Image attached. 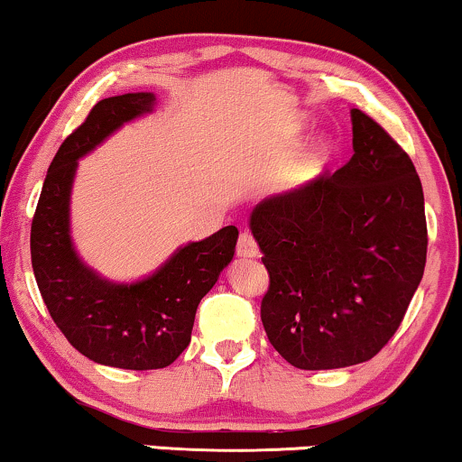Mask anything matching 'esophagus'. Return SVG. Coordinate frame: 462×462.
Returning a JSON list of instances; mask_svg holds the SVG:
<instances>
[{
    "mask_svg": "<svg viewBox=\"0 0 462 462\" xmlns=\"http://www.w3.org/2000/svg\"><path fill=\"white\" fill-rule=\"evenodd\" d=\"M236 254L241 255V258H258V254H260L258 243L254 241V236L249 235V232H243V235L238 236Z\"/></svg>",
    "mask_w": 462,
    "mask_h": 462,
    "instance_id": "1",
    "label": "esophagus"
}]
</instances>
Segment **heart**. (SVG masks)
Instances as JSON below:
<instances>
[{"instance_id":"1","label":"heart","mask_w":462,"mask_h":462,"mask_svg":"<svg viewBox=\"0 0 462 462\" xmlns=\"http://www.w3.org/2000/svg\"><path fill=\"white\" fill-rule=\"evenodd\" d=\"M301 129L303 125H299V131ZM336 157V137L329 135V133H320V135H316L314 140L301 150V154L292 161L291 171H288V182H291L292 187L312 185V182H316L322 174H325L327 168H329Z\"/></svg>"}]
</instances>
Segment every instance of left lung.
I'll return each mask as SVG.
<instances>
[{
    "label": "left lung",
    "instance_id": "obj_1",
    "mask_svg": "<svg viewBox=\"0 0 462 462\" xmlns=\"http://www.w3.org/2000/svg\"><path fill=\"white\" fill-rule=\"evenodd\" d=\"M353 157L333 176L255 204L249 230L271 286L269 342L301 370L374 357L390 342L426 264L424 191L409 154L351 109Z\"/></svg>",
    "mask_w": 462,
    "mask_h": 462
}]
</instances>
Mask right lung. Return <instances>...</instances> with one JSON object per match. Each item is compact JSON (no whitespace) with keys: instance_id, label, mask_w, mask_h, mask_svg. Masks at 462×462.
<instances>
[{"instance_id":"add662e5","label":"right lung","mask_w":462,"mask_h":462,"mask_svg":"<svg viewBox=\"0 0 462 462\" xmlns=\"http://www.w3.org/2000/svg\"><path fill=\"white\" fill-rule=\"evenodd\" d=\"M152 92L103 98L49 165L32 221V266L49 314L66 340L88 359L122 370L174 364L191 342L202 297L235 258V226L180 245L157 271L135 282H114L88 266L70 235V193L79 159L126 122L150 114Z\"/></svg>"}]
</instances>
